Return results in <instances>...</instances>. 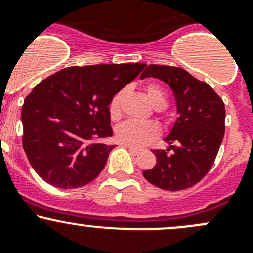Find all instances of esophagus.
Instances as JSON below:
<instances>
[{"label": "esophagus", "instance_id": "obj_1", "mask_svg": "<svg viewBox=\"0 0 253 253\" xmlns=\"http://www.w3.org/2000/svg\"><path fill=\"white\" fill-rule=\"evenodd\" d=\"M126 149H127V150H129V151H130V152H131V154H132V155H137V154H139V152H140V150H139V149H136V147H132V146H127V145H126Z\"/></svg>", "mask_w": 253, "mask_h": 253}]
</instances>
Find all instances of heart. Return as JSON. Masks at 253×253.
<instances>
[{
  "instance_id": "obj_1",
  "label": "heart",
  "mask_w": 253,
  "mask_h": 253,
  "mask_svg": "<svg viewBox=\"0 0 253 253\" xmlns=\"http://www.w3.org/2000/svg\"><path fill=\"white\" fill-rule=\"evenodd\" d=\"M126 89H121L112 97L109 102V116L113 121H118L122 117V103L126 97ZM146 94L152 106L162 109L167 104V97L164 88L157 84H150L146 86ZM117 139L122 144L132 147H140L149 144L160 135V127L155 123H139L129 121L121 124L116 130Z\"/></svg>"
}]
</instances>
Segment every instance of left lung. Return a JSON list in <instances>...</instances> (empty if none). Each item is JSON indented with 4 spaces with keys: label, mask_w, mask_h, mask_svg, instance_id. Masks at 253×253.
<instances>
[{
    "label": "left lung",
    "mask_w": 253,
    "mask_h": 253,
    "mask_svg": "<svg viewBox=\"0 0 253 253\" xmlns=\"http://www.w3.org/2000/svg\"><path fill=\"white\" fill-rule=\"evenodd\" d=\"M156 77L171 87L178 118L165 139L167 150H152L156 165L142 172L165 191H182L198 183L211 169L225 132V106L207 82L182 67L151 64L141 79ZM171 154H169V151Z\"/></svg>",
    "instance_id": "obj_1"
}]
</instances>
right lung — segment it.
<instances>
[{"instance_id":"right-lung-1","label":"right lung","mask_w":253,"mask_h":253,"mask_svg":"<svg viewBox=\"0 0 253 253\" xmlns=\"http://www.w3.org/2000/svg\"><path fill=\"white\" fill-rule=\"evenodd\" d=\"M145 66H71L34 87L22 107V142L42 181L56 188H80L101 173L114 149L106 142L113 135L109 102Z\"/></svg>"}]
</instances>
